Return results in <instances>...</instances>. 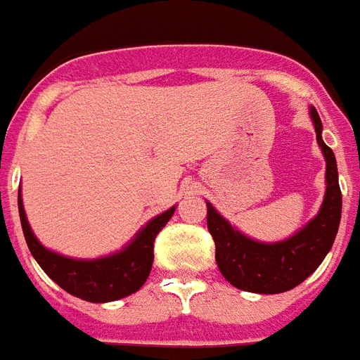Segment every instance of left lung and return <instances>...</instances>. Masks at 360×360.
Here are the masks:
<instances>
[{
	"label": "left lung",
	"instance_id": "obj_1",
	"mask_svg": "<svg viewBox=\"0 0 360 360\" xmlns=\"http://www.w3.org/2000/svg\"><path fill=\"white\" fill-rule=\"evenodd\" d=\"M316 141L326 157L324 203L300 232L280 243H258L240 234L226 223L216 208L207 203V225L216 243L217 267L234 288L241 291L274 295L297 288L315 273L333 245L342 212V194L333 150L322 141V122L311 108Z\"/></svg>",
	"mask_w": 360,
	"mask_h": 360
}]
</instances>
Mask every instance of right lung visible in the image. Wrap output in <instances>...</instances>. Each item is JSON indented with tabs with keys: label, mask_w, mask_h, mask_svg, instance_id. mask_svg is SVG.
<instances>
[{
	"label": "right lung",
	"mask_w": 360,
	"mask_h": 360,
	"mask_svg": "<svg viewBox=\"0 0 360 360\" xmlns=\"http://www.w3.org/2000/svg\"><path fill=\"white\" fill-rule=\"evenodd\" d=\"M18 208H20L23 236L40 267L63 291L96 304L119 300L143 288L148 274L152 271L153 241L175 210V207H172L161 216L153 217L139 232L137 238L117 255L101 259H71L51 252L40 245V241L36 240L31 226L27 223L20 195H18Z\"/></svg>",
	"instance_id": "obj_1"
}]
</instances>
